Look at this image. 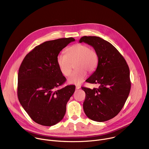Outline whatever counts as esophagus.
<instances>
[{
	"instance_id": "esophagus-1",
	"label": "esophagus",
	"mask_w": 149,
	"mask_h": 149,
	"mask_svg": "<svg viewBox=\"0 0 149 149\" xmlns=\"http://www.w3.org/2000/svg\"><path fill=\"white\" fill-rule=\"evenodd\" d=\"M81 88V86H76V87H75V88L77 89V90H78V89H79Z\"/></svg>"
}]
</instances>
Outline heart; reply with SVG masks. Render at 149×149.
I'll return each mask as SVG.
<instances>
[{
  "label": "heart",
  "mask_w": 149,
  "mask_h": 149,
  "mask_svg": "<svg viewBox=\"0 0 149 149\" xmlns=\"http://www.w3.org/2000/svg\"><path fill=\"white\" fill-rule=\"evenodd\" d=\"M66 54H59L56 57L57 65L61 72L65 77L68 76L72 70V63L74 64V71L68 79L71 84L79 85L86 79L87 72H94L98 63L97 51L89 46L77 44L65 51Z\"/></svg>",
  "instance_id": "heart-1"
}]
</instances>
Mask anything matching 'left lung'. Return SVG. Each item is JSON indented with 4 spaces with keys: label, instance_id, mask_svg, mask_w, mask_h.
I'll list each match as a JSON object with an SVG mask.
<instances>
[{
    "label": "left lung",
    "instance_id": "8db88e82",
    "mask_svg": "<svg viewBox=\"0 0 149 149\" xmlns=\"http://www.w3.org/2000/svg\"><path fill=\"white\" fill-rule=\"evenodd\" d=\"M79 42L92 46L98 55L97 69L86 81L98 84L99 87L81 88L86 93L84 113L92 120L107 121L120 113L129 95V66L118 51L107 40L98 36H84Z\"/></svg>",
    "mask_w": 149,
    "mask_h": 149
}]
</instances>
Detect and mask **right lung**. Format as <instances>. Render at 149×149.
Returning a JSON list of instances; mask_svg holds the SVG:
<instances>
[{"mask_svg": "<svg viewBox=\"0 0 149 149\" xmlns=\"http://www.w3.org/2000/svg\"><path fill=\"white\" fill-rule=\"evenodd\" d=\"M73 38H60L36 46L24 58L19 69L17 97L24 109L36 123L52 126L62 120L66 105L75 87L56 90L66 78L57 65L56 57Z\"/></svg>", "mask_w": 149, "mask_h": 149, "instance_id": "obj_1", "label": "right lung"}]
</instances>
